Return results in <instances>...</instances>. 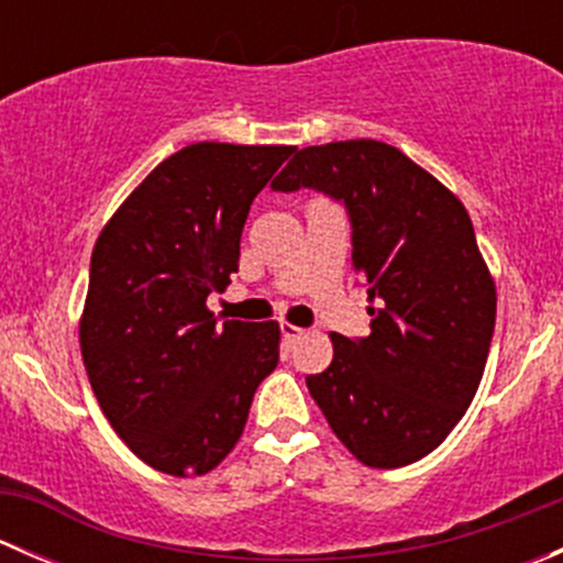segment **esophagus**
Wrapping results in <instances>:
<instances>
[{"label":"esophagus","instance_id":"esophagus-1","mask_svg":"<svg viewBox=\"0 0 563 563\" xmlns=\"http://www.w3.org/2000/svg\"><path fill=\"white\" fill-rule=\"evenodd\" d=\"M280 332H283V338H286V343H297V340L305 334V329L302 327H294L291 321H283L280 323Z\"/></svg>","mask_w":563,"mask_h":563}]
</instances>
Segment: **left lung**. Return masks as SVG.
Listing matches in <instances>:
<instances>
[{"label":"left lung","mask_w":563,"mask_h":563,"mask_svg":"<svg viewBox=\"0 0 563 563\" xmlns=\"http://www.w3.org/2000/svg\"><path fill=\"white\" fill-rule=\"evenodd\" d=\"M323 192L349 209L351 261L373 308L367 338L332 332L308 389L345 450L400 468L435 450L479 389L496 327V283L455 192L373 139L308 146L272 190Z\"/></svg>","instance_id":"8db88e82"}]
</instances>
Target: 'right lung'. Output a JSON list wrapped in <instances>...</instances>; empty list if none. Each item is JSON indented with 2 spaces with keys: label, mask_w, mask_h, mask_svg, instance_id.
I'll return each mask as SVG.
<instances>
[{
  "label": "right lung",
  "mask_w": 563,
  "mask_h": 563,
  "mask_svg": "<svg viewBox=\"0 0 563 563\" xmlns=\"http://www.w3.org/2000/svg\"><path fill=\"white\" fill-rule=\"evenodd\" d=\"M294 146L201 141L113 212L89 264L81 354L119 439L172 476L212 471L277 367V321L218 323L207 297L240 269L250 203Z\"/></svg>",
  "instance_id": "obj_1"
}]
</instances>
